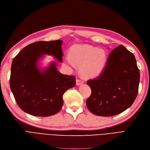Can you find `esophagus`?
Returning a JSON list of instances; mask_svg holds the SVG:
<instances>
[{
    "label": "esophagus",
    "instance_id": "obj_1",
    "mask_svg": "<svg viewBox=\"0 0 150 150\" xmlns=\"http://www.w3.org/2000/svg\"><path fill=\"white\" fill-rule=\"evenodd\" d=\"M83 81L81 80V79H76V85L77 86H79L82 84H83Z\"/></svg>",
    "mask_w": 150,
    "mask_h": 150
}]
</instances>
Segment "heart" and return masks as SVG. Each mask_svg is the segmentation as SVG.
<instances>
[{
    "instance_id": "heart-1",
    "label": "heart",
    "mask_w": 150,
    "mask_h": 150,
    "mask_svg": "<svg viewBox=\"0 0 150 150\" xmlns=\"http://www.w3.org/2000/svg\"><path fill=\"white\" fill-rule=\"evenodd\" d=\"M107 62V53L104 50L87 45H76L69 50V56L64 58V63L71 68L76 64L80 65L81 74L86 77H95L104 71Z\"/></svg>"
}]
</instances>
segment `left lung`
<instances>
[{
  "instance_id": "obj_1",
  "label": "left lung",
  "mask_w": 150,
  "mask_h": 150,
  "mask_svg": "<svg viewBox=\"0 0 150 150\" xmlns=\"http://www.w3.org/2000/svg\"><path fill=\"white\" fill-rule=\"evenodd\" d=\"M140 83V71L135 56L123 45L112 51L102 73L87 84L92 93L86 100L94 115L110 117L120 113L135 101Z\"/></svg>"
}]
</instances>
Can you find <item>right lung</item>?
<instances>
[{"label": "right lung", "mask_w": 150, "mask_h": 150, "mask_svg": "<svg viewBox=\"0 0 150 150\" xmlns=\"http://www.w3.org/2000/svg\"><path fill=\"white\" fill-rule=\"evenodd\" d=\"M63 41L35 42L25 46L12 61L10 87L18 105L33 116L48 117L57 113L63 105L64 93L76 84L75 77L61 74L52 61L41 68L44 54L63 62Z\"/></svg>", "instance_id": "obj_1"}]
</instances>
